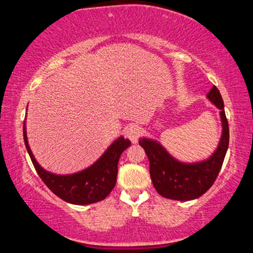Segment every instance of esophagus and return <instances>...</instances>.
Returning <instances> with one entry per match:
<instances>
[{"label": "esophagus", "instance_id": "1", "mask_svg": "<svg viewBox=\"0 0 253 253\" xmlns=\"http://www.w3.org/2000/svg\"><path fill=\"white\" fill-rule=\"evenodd\" d=\"M127 138L132 141L133 144H135L138 141L139 136L141 134V127H139L138 125H130L126 128V132H125Z\"/></svg>", "mask_w": 253, "mask_h": 253}]
</instances>
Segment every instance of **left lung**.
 I'll use <instances>...</instances> for the list:
<instances>
[{"label":"left lung","instance_id":"left-lung-1","mask_svg":"<svg viewBox=\"0 0 253 253\" xmlns=\"http://www.w3.org/2000/svg\"><path fill=\"white\" fill-rule=\"evenodd\" d=\"M208 100L220 109L222 133L215 152L206 161L183 163L177 161L161 143L149 138H141L139 144L150 161V175L153 187L163 197L178 201H190L202 196L213 185L221 170L228 149L229 129L223 101L215 85L207 94Z\"/></svg>","mask_w":253,"mask_h":253}]
</instances>
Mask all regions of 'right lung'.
I'll return each instance as SVG.
<instances>
[{"instance_id":"add662e5","label":"right lung","mask_w":253,"mask_h":253,"mask_svg":"<svg viewBox=\"0 0 253 253\" xmlns=\"http://www.w3.org/2000/svg\"><path fill=\"white\" fill-rule=\"evenodd\" d=\"M24 140L38 175L52 193L72 205H90L102 201L109 195L117 183L118 163L121 153L130 145L128 139L119 136L94 164L71 175H57L46 171L38 164L32 153L24 121Z\"/></svg>"}]
</instances>
